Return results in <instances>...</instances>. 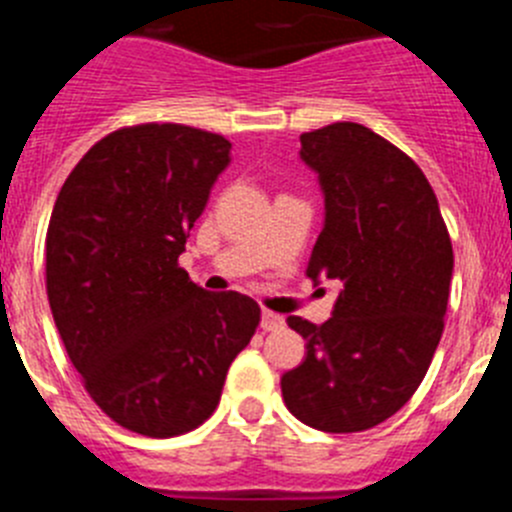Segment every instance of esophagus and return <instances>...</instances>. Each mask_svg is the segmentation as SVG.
Segmentation results:
<instances>
[{
	"label": "esophagus",
	"instance_id": "obj_1",
	"mask_svg": "<svg viewBox=\"0 0 512 512\" xmlns=\"http://www.w3.org/2000/svg\"><path fill=\"white\" fill-rule=\"evenodd\" d=\"M261 328L269 333V330H282L284 328V318L282 315H277V312L271 310H264L261 312Z\"/></svg>",
	"mask_w": 512,
	"mask_h": 512
}]
</instances>
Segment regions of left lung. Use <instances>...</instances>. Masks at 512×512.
Segmentation results:
<instances>
[{
  "mask_svg": "<svg viewBox=\"0 0 512 512\" xmlns=\"http://www.w3.org/2000/svg\"><path fill=\"white\" fill-rule=\"evenodd\" d=\"M325 225L307 277L336 279L323 325L289 315L307 356L282 377L289 413L325 433L374 428L415 395L443 333L454 248L413 158L359 122L302 133Z\"/></svg>",
  "mask_w": 512,
  "mask_h": 512,
  "instance_id": "left-lung-1",
  "label": "left lung"
}]
</instances>
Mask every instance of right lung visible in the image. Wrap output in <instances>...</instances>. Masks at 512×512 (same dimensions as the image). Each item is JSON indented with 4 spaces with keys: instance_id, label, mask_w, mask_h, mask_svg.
<instances>
[{
    "instance_id": "right-lung-1",
    "label": "right lung",
    "mask_w": 512,
    "mask_h": 512,
    "mask_svg": "<svg viewBox=\"0 0 512 512\" xmlns=\"http://www.w3.org/2000/svg\"><path fill=\"white\" fill-rule=\"evenodd\" d=\"M230 143L179 122L97 140L53 205L45 289L71 364L97 408L148 438L194 431L259 328L241 292H207L179 266Z\"/></svg>"
}]
</instances>
